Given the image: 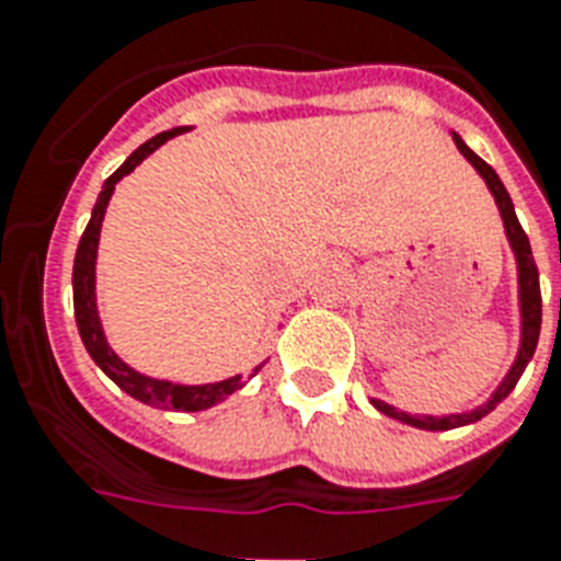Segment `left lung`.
Returning a JSON list of instances; mask_svg holds the SVG:
<instances>
[{
  "label": "left lung",
  "instance_id": "8db88e82",
  "mask_svg": "<svg viewBox=\"0 0 561 561\" xmlns=\"http://www.w3.org/2000/svg\"><path fill=\"white\" fill-rule=\"evenodd\" d=\"M461 154L467 161L481 172V178L486 181L490 186V193L495 195V204L502 209V218H504V230H507V239H510V248L516 253V262H518V296H522V348H518V357L510 368V375L504 377V383L499 386L493 398L486 400L484 407H478L476 412H467V414H446V417H432V414H407V412H398L394 407L383 403V400H371L377 409L394 421H403L409 426H417V430H430V432H444V430H455V426H467V423H476L481 421L484 414L493 412L504 398H507L510 391L516 389L518 377L522 371L527 368L530 363L533 352H536V343H539V331H541V290H539V267L533 262V253H530V241H527V233L522 230L516 218V209H513V202H510L507 190H504L502 178L495 175V170L490 167L486 161H481L476 152H472L467 144H463L458 135H453Z\"/></svg>",
  "mask_w": 561,
  "mask_h": 561
}]
</instances>
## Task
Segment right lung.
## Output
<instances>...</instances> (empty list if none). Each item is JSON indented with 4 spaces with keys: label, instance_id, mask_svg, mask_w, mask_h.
Instances as JSON below:
<instances>
[{
    "label": "right lung",
    "instance_id": "right-lung-1",
    "mask_svg": "<svg viewBox=\"0 0 561 561\" xmlns=\"http://www.w3.org/2000/svg\"><path fill=\"white\" fill-rule=\"evenodd\" d=\"M178 131L184 129H170L161 131L149 138L147 144H140L135 152L123 161V167H117L112 175L106 178V184L100 190L98 204L91 209L89 225H85L83 236H80V244H77L75 256V273H71V285H75V317L77 328H80V340H83L85 352L91 354V359L98 363L103 371H106L117 386H121L126 394H131L140 403H149V407L161 409H175V412H202V409L216 407L227 394H233L236 389L244 386L239 375L230 377V380H221V383H207V386H178L170 380H154V377L138 375L135 368H129L117 357L112 348H108L106 336H103V328H100L98 305H94V259H98V239H100V225H103V213H106V204L115 193V184L123 175H129L135 167H138L149 152L161 147L163 140L175 138ZM259 371V368H256Z\"/></svg>",
    "mask_w": 561,
    "mask_h": 561
}]
</instances>
